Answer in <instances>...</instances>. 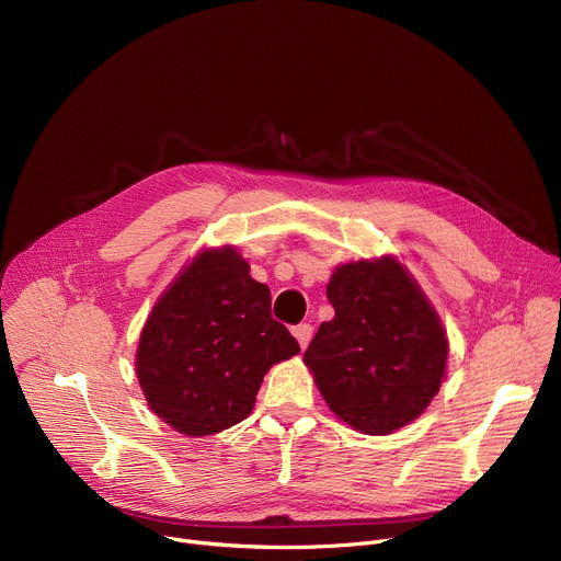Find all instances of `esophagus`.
Segmentation results:
<instances>
[{"label":"esophagus","mask_w":561,"mask_h":561,"mask_svg":"<svg viewBox=\"0 0 561 561\" xmlns=\"http://www.w3.org/2000/svg\"><path fill=\"white\" fill-rule=\"evenodd\" d=\"M293 336H296V339H298L300 347L305 350V347L309 345L311 336H313V328L309 325V322H300V325H296V328H293Z\"/></svg>","instance_id":"obj_1"}]
</instances>
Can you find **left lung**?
Wrapping results in <instances>:
<instances>
[{
	"mask_svg": "<svg viewBox=\"0 0 561 561\" xmlns=\"http://www.w3.org/2000/svg\"><path fill=\"white\" fill-rule=\"evenodd\" d=\"M334 318L305 362L330 409L364 434L419 419L446 375L448 339L423 290L385 256L339 265L328 284Z\"/></svg>",
	"mask_w": 561,
	"mask_h": 561,
	"instance_id": "obj_1",
	"label": "left lung"
}]
</instances>
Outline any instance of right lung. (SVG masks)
I'll return each mask as SVG.
<instances>
[{
  "mask_svg": "<svg viewBox=\"0 0 561 561\" xmlns=\"http://www.w3.org/2000/svg\"><path fill=\"white\" fill-rule=\"evenodd\" d=\"M300 345L271 316V288L233 248L197 254L147 318L136 373L152 411L188 436L241 423L263 375Z\"/></svg>",
  "mask_w": 561,
  "mask_h": 561,
  "instance_id": "add662e5",
  "label": "right lung"
}]
</instances>
